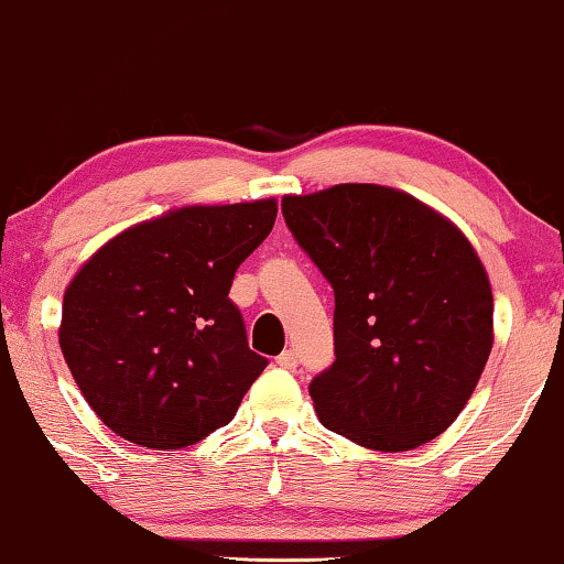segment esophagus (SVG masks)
Here are the masks:
<instances>
[{"label":"esophagus","mask_w":564,"mask_h":564,"mask_svg":"<svg viewBox=\"0 0 564 564\" xmlns=\"http://www.w3.org/2000/svg\"><path fill=\"white\" fill-rule=\"evenodd\" d=\"M276 365H280L282 369H295V367H297V354L292 351V349L282 351L280 357H276Z\"/></svg>","instance_id":"obj_1"}]
</instances>
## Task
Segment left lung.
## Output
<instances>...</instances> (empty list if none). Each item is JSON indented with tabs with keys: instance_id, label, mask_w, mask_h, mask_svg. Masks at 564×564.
<instances>
[{
	"instance_id": "1",
	"label": "left lung",
	"mask_w": 564,
	"mask_h": 564,
	"mask_svg": "<svg viewBox=\"0 0 564 564\" xmlns=\"http://www.w3.org/2000/svg\"><path fill=\"white\" fill-rule=\"evenodd\" d=\"M282 215L336 297V361L311 382L323 426L380 452L436 438L492 349V292L473 243L380 184L288 195Z\"/></svg>"
}]
</instances>
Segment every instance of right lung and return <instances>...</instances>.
Returning <instances> with one entry per match:
<instances>
[{"mask_svg":"<svg viewBox=\"0 0 564 564\" xmlns=\"http://www.w3.org/2000/svg\"><path fill=\"white\" fill-rule=\"evenodd\" d=\"M274 218V199L180 207L122 230L76 272L58 344L107 429L182 449L230 423L267 359L228 292Z\"/></svg>","mask_w":564,"mask_h":564,"instance_id":"add662e5","label":"right lung"}]
</instances>
